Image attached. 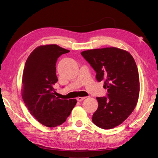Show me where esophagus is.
Masks as SVG:
<instances>
[{
  "mask_svg": "<svg viewBox=\"0 0 158 158\" xmlns=\"http://www.w3.org/2000/svg\"><path fill=\"white\" fill-rule=\"evenodd\" d=\"M86 98V97H78L77 98V101L78 102H82V100H84V99Z\"/></svg>",
  "mask_w": 158,
  "mask_h": 158,
  "instance_id": "1",
  "label": "esophagus"
}]
</instances>
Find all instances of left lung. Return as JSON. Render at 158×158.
Here are the masks:
<instances>
[{"instance_id": "8db88e82", "label": "left lung", "mask_w": 158, "mask_h": 158, "mask_svg": "<svg viewBox=\"0 0 158 158\" xmlns=\"http://www.w3.org/2000/svg\"><path fill=\"white\" fill-rule=\"evenodd\" d=\"M96 73L98 82L104 81L107 96L96 98L98 108L92 117L103 129L116 127L135 109L140 93L139 75L135 60L127 51L106 47L81 52Z\"/></svg>"}]
</instances>
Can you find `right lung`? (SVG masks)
<instances>
[{"label": "right lung", "instance_id": "1", "mask_svg": "<svg viewBox=\"0 0 158 158\" xmlns=\"http://www.w3.org/2000/svg\"><path fill=\"white\" fill-rule=\"evenodd\" d=\"M69 50L56 45L37 47L26 62L22 76V95L30 114L47 127L62 125L70 115L77 101L55 96L57 59Z\"/></svg>", "mask_w": 158, "mask_h": 158}]
</instances>
